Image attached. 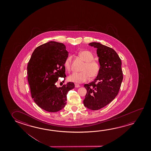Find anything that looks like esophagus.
<instances>
[{
	"label": "esophagus",
	"instance_id": "esophagus-1",
	"mask_svg": "<svg viewBox=\"0 0 151 151\" xmlns=\"http://www.w3.org/2000/svg\"><path fill=\"white\" fill-rule=\"evenodd\" d=\"M75 87H76V88H78V87H80V85H78V84H75Z\"/></svg>",
	"mask_w": 151,
	"mask_h": 151
}]
</instances>
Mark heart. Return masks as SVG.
<instances>
[{
    "mask_svg": "<svg viewBox=\"0 0 151 151\" xmlns=\"http://www.w3.org/2000/svg\"><path fill=\"white\" fill-rule=\"evenodd\" d=\"M78 55L79 57H81L85 62L82 69V71L83 72L73 73L68 76V79L70 82L80 84L89 80L90 77L91 78L96 77L100 71V66L97 62L93 60L94 56L89 51H82L79 52ZM72 60V56H69L65 60L64 66L67 70H70Z\"/></svg>",
    "mask_w": 151,
    "mask_h": 151,
    "instance_id": "b5f03b06",
    "label": "heart"
}]
</instances>
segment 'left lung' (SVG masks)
Listing matches in <instances>:
<instances>
[{
	"label": "left lung",
	"mask_w": 151,
	"mask_h": 151,
	"mask_svg": "<svg viewBox=\"0 0 151 151\" xmlns=\"http://www.w3.org/2000/svg\"><path fill=\"white\" fill-rule=\"evenodd\" d=\"M88 45L97 48L100 71L94 81L84 85L87 93L83 103L87 109L95 111L106 106L116 97L123 76L121 60L113 49L99 42H91Z\"/></svg>",
	"instance_id": "8db88e82"
}]
</instances>
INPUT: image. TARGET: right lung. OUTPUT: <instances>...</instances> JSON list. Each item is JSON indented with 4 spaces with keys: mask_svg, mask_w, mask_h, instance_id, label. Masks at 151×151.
Listing matches in <instances>:
<instances>
[{
    "mask_svg": "<svg viewBox=\"0 0 151 151\" xmlns=\"http://www.w3.org/2000/svg\"><path fill=\"white\" fill-rule=\"evenodd\" d=\"M68 52L65 45L54 41L40 45L28 63L27 78L32 97L41 109L56 112L66 104L67 93L75 87L72 82L58 87L59 77L65 79V60Z\"/></svg>",
    "mask_w": 151,
    "mask_h": 151,
    "instance_id": "1",
    "label": "right lung"
}]
</instances>
